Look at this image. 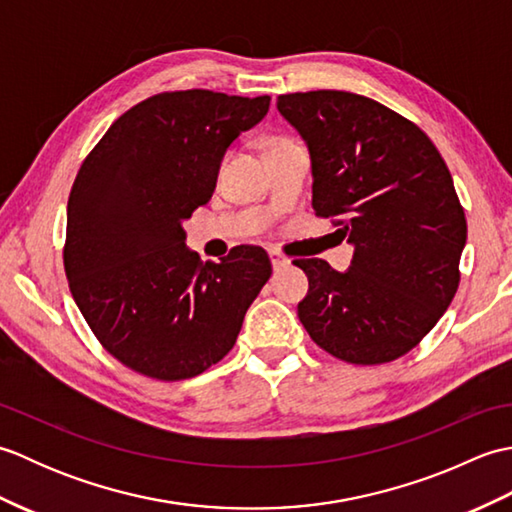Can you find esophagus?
Instances as JSON below:
<instances>
[{
    "instance_id": "esophagus-1",
    "label": "esophagus",
    "mask_w": 512,
    "mask_h": 512,
    "mask_svg": "<svg viewBox=\"0 0 512 512\" xmlns=\"http://www.w3.org/2000/svg\"><path fill=\"white\" fill-rule=\"evenodd\" d=\"M268 255H270V262H273V270H275V273H279L281 268H286V266L290 264L284 255L277 253V250H270Z\"/></svg>"
}]
</instances>
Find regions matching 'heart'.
Returning a JSON list of instances; mask_svg holds the SVG:
<instances>
[{"mask_svg":"<svg viewBox=\"0 0 512 512\" xmlns=\"http://www.w3.org/2000/svg\"><path fill=\"white\" fill-rule=\"evenodd\" d=\"M281 143H286V140H275V143H273V145H270V147H275V145H281Z\"/></svg>","mask_w":512,"mask_h":512,"instance_id":"1","label":"heart"}]
</instances>
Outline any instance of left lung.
<instances>
[{"mask_svg": "<svg viewBox=\"0 0 512 512\" xmlns=\"http://www.w3.org/2000/svg\"><path fill=\"white\" fill-rule=\"evenodd\" d=\"M277 110L306 140L312 209L339 217L354 246L345 273L297 259L310 288L297 312L312 341L356 365L416 347L460 284L466 217L440 151L418 125L339 90L281 94Z\"/></svg>", "mask_w": 512, "mask_h": 512, "instance_id": "8db88e82", "label": "left lung"}]
</instances>
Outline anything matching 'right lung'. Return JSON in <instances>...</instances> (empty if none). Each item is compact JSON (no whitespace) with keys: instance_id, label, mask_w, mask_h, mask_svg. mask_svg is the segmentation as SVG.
I'll return each mask as SVG.
<instances>
[{"instance_id":"add662e5","label":"right lung","mask_w":512,"mask_h":512,"mask_svg":"<svg viewBox=\"0 0 512 512\" xmlns=\"http://www.w3.org/2000/svg\"><path fill=\"white\" fill-rule=\"evenodd\" d=\"M268 107L270 96L156 94L114 121L76 173L65 275L96 339L138 374L182 380L222 361L273 273L259 246L202 264L182 228Z\"/></svg>"}]
</instances>
